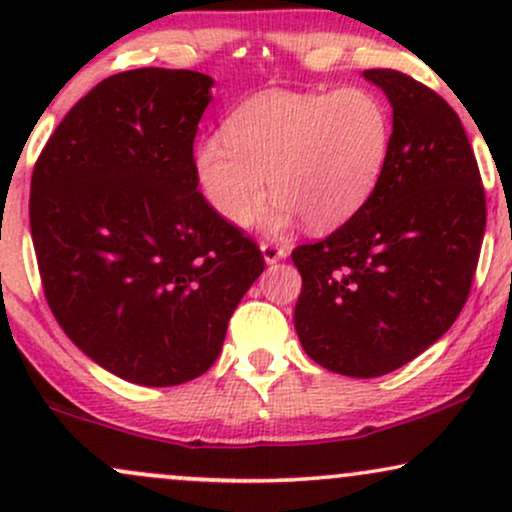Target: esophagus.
Wrapping results in <instances>:
<instances>
[{
  "label": "esophagus",
  "mask_w": 512,
  "mask_h": 512,
  "mask_svg": "<svg viewBox=\"0 0 512 512\" xmlns=\"http://www.w3.org/2000/svg\"><path fill=\"white\" fill-rule=\"evenodd\" d=\"M260 248H262L264 262H267V264H274V262L284 260V257L289 255V250H286L284 245L274 243V240H262V243H260Z\"/></svg>",
  "instance_id": "esophagus-1"
}]
</instances>
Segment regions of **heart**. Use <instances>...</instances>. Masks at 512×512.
<instances>
[{
  "mask_svg": "<svg viewBox=\"0 0 512 512\" xmlns=\"http://www.w3.org/2000/svg\"><path fill=\"white\" fill-rule=\"evenodd\" d=\"M392 149L385 103L366 88L330 93L264 91L223 122V137L197 146L204 197L228 223L245 226L264 197V214L284 228L298 214L315 231L339 226L373 195Z\"/></svg>",
  "mask_w": 512,
  "mask_h": 512,
  "instance_id": "1",
  "label": "heart"
}]
</instances>
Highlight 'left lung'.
Instances as JSON below:
<instances>
[{"label":"left lung","mask_w":512,"mask_h":512,"mask_svg":"<svg viewBox=\"0 0 512 512\" xmlns=\"http://www.w3.org/2000/svg\"><path fill=\"white\" fill-rule=\"evenodd\" d=\"M392 103V149L373 195L337 231L298 245V339L322 368L378 378L438 342L472 291L486 228L477 158L433 88L368 69Z\"/></svg>","instance_id":"1"}]
</instances>
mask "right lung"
<instances>
[{"mask_svg":"<svg viewBox=\"0 0 512 512\" xmlns=\"http://www.w3.org/2000/svg\"><path fill=\"white\" fill-rule=\"evenodd\" d=\"M211 84L190 69L108 76L64 115L33 168L45 301L88 358L129 383L207 373L264 269L260 245L197 190L192 146Z\"/></svg>","mask_w":512,"mask_h":512,"instance_id":"add662e5","label":"right lung"}]
</instances>
